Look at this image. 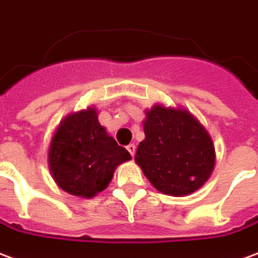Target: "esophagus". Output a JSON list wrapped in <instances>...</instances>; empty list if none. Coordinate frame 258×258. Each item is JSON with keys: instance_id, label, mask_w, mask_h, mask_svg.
Returning <instances> with one entry per match:
<instances>
[{"instance_id": "esophagus-1", "label": "esophagus", "mask_w": 258, "mask_h": 258, "mask_svg": "<svg viewBox=\"0 0 258 258\" xmlns=\"http://www.w3.org/2000/svg\"><path fill=\"white\" fill-rule=\"evenodd\" d=\"M126 148H127V151L131 152L132 157H135V154H136V146H135V144H129Z\"/></svg>"}]
</instances>
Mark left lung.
Listing matches in <instances>:
<instances>
[{
    "label": "left lung",
    "mask_w": 258,
    "mask_h": 258,
    "mask_svg": "<svg viewBox=\"0 0 258 258\" xmlns=\"http://www.w3.org/2000/svg\"><path fill=\"white\" fill-rule=\"evenodd\" d=\"M143 127L146 139L135 161L158 191L183 197L208 181L216 163L213 140L191 112L155 104L146 110Z\"/></svg>",
    "instance_id": "left-lung-1"
}]
</instances>
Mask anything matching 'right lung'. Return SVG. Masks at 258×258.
Listing matches in <instances>:
<instances>
[{"instance_id": "right-lung-1", "label": "right lung", "mask_w": 258, "mask_h": 258, "mask_svg": "<svg viewBox=\"0 0 258 258\" xmlns=\"http://www.w3.org/2000/svg\"><path fill=\"white\" fill-rule=\"evenodd\" d=\"M131 158L99 123L97 110L89 107L60 122L50 142L48 165L63 191L93 198L107 188L116 166Z\"/></svg>"}]
</instances>
